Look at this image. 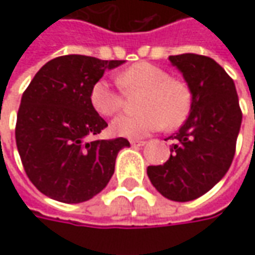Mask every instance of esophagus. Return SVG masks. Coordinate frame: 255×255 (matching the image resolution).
Returning <instances> with one entry per match:
<instances>
[{
  "label": "esophagus",
  "mask_w": 255,
  "mask_h": 255,
  "mask_svg": "<svg viewBox=\"0 0 255 255\" xmlns=\"http://www.w3.org/2000/svg\"><path fill=\"white\" fill-rule=\"evenodd\" d=\"M131 145H132V146H142V145H145V141H136V139H131Z\"/></svg>",
  "instance_id": "1"
}]
</instances>
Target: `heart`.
I'll return each instance as SVG.
<instances>
[{
    "instance_id": "obj_1",
    "label": "heart",
    "mask_w": 255,
    "mask_h": 255,
    "mask_svg": "<svg viewBox=\"0 0 255 255\" xmlns=\"http://www.w3.org/2000/svg\"><path fill=\"white\" fill-rule=\"evenodd\" d=\"M117 83L126 93H141L132 116H120L111 123V132L126 138H141L166 124L178 128L192 110V92L183 80L171 77L169 72L148 62H139L117 76ZM90 104L100 116L117 114L124 99L107 80L100 79L92 86Z\"/></svg>"
}]
</instances>
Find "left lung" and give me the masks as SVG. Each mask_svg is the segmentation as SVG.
<instances>
[{
  "label": "left lung",
  "mask_w": 255,
  "mask_h": 255,
  "mask_svg": "<svg viewBox=\"0 0 255 255\" xmlns=\"http://www.w3.org/2000/svg\"><path fill=\"white\" fill-rule=\"evenodd\" d=\"M169 60L192 92V110L179 131L169 136V159L148 166L146 173L162 196L189 202L209 192L229 171L243 113L233 79L213 59L183 53Z\"/></svg>",
  "instance_id": "left-lung-1"
}]
</instances>
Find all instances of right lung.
I'll list each match as a JSON object with an SVG mask.
<instances>
[{
    "label": "right lung",
    "instance_id": "obj_1",
    "mask_svg": "<svg viewBox=\"0 0 255 255\" xmlns=\"http://www.w3.org/2000/svg\"><path fill=\"white\" fill-rule=\"evenodd\" d=\"M124 60L66 55L40 67L23 92L15 139L35 188L63 203L86 202L107 186L128 139H93L107 123L90 104V90Z\"/></svg>",
    "mask_w": 255,
    "mask_h": 255
}]
</instances>
